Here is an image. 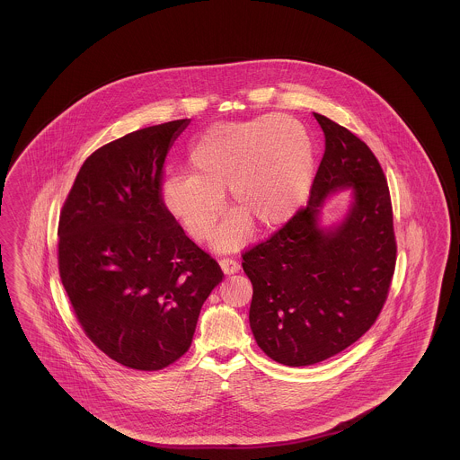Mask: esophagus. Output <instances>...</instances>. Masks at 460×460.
<instances>
[{
    "instance_id": "1",
    "label": "esophagus",
    "mask_w": 460,
    "mask_h": 460,
    "mask_svg": "<svg viewBox=\"0 0 460 460\" xmlns=\"http://www.w3.org/2000/svg\"><path fill=\"white\" fill-rule=\"evenodd\" d=\"M219 265L224 274H236L240 270V263L233 259H220Z\"/></svg>"
}]
</instances>
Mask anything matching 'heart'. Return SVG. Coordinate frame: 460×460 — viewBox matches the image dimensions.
<instances>
[{
  "label": "heart",
  "instance_id": "obj_1",
  "mask_svg": "<svg viewBox=\"0 0 460 460\" xmlns=\"http://www.w3.org/2000/svg\"><path fill=\"white\" fill-rule=\"evenodd\" d=\"M188 165L190 174L162 179L160 201L191 238L207 240L224 212L229 188L238 210L212 240L216 250L229 252L248 241L253 222L276 229L298 212L312 186L315 155L302 122L267 113L198 134L188 150Z\"/></svg>",
  "mask_w": 460,
  "mask_h": 460
}]
</instances>
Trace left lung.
Wrapping results in <instances>:
<instances>
[{"label": "left lung", "mask_w": 460, "mask_h": 460, "mask_svg": "<svg viewBox=\"0 0 460 460\" xmlns=\"http://www.w3.org/2000/svg\"><path fill=\"white\" fill-rule=\"evenodd\" d=\"M314 117L326 150L308 205L243 255L253 285L255 341L289 367L323 362L369 331L396 262L392 199L377 158L353 132L321 113ZM341 190L351 193L349 210L324 226L322 207Z\"/></svg>", "instance_id": "obj_1"}]
</instances>
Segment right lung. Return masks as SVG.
Wrapping results in <instances>:
<instances>
[{"instance_id":"obj_1","label":"right lung","mask_w":460,"mask_h":460,"mask_svg":"<svg viewBox=\"0 0 460 460\" xmlns=\"http://www.w3.org/2000/svg\"><path fill=\"white\" fill-rule=\"evenodd\" d=\"M190 122L129 132L89 155L58 222V269L77 321L100 350L137 371L188 351L224 278L160 201L165 156Z\"/></svg>"}]
</instances>
